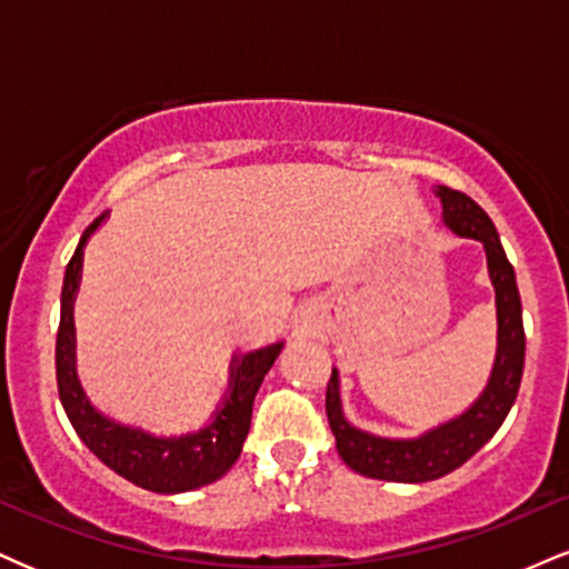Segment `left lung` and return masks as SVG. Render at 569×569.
<instances>
[{"instance_id": "left-lung-1", "label": "left lung", "mask_w": 569, "mask_h": 569, "mask_svg": "<svg viewBox=\"0 0 569 569\" xmlns=\"http://www.w3.org/2000/svg\"><path fill=\"white\" fill-rule=\"evenodd\" d=\"M442 201V222L456 236L475 238L488 254L490 283L496 289L498 312V352L485 392L467 413L442 423L419 440H389L352 427L345 419L339 397V371L333 368L326 389L328 427L337 437V450L347 467L371 480L387 482H429L467 463L492 435L498 432L511 406H515L525 368V326L519 302L515 267L506 259L496 224L480 203L453 188H437Z\"/></svg>"}]
</instances>
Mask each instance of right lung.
<instances>
[{
	"instance_id": "1",
	"label": "right lung",
	"mask_w": 569,
	"mask_h": 569,
	"mask_svg": "<svg viewBox=\"0 0 569 569\" xmlns=\"http://www.w3.org/2000/svg\"><path fill=\"white\" fill-rule=\"evenodd\" d=\"M102 219L106 214L94 219L84 230L71 262L66 267L63 293H60L58 345H54L60 402H63L68 421L73 423L81 442L106 467H111L124 480L134 482L137 488L163 492V496L203 488V485L219 480L241 456L243 440L251 427L257 389L283 350V341L232 360L230 395L224 397L214 421L193 435L153 437L142 429L106 419L100 410L89 406L84 389L79 387L77 368H73V297H77L81 278V254H84L87 238L98 230Z\"/></svg>"
}]
</instances>
